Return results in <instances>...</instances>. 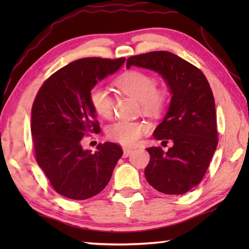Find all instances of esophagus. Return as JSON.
Instances as JSON below:
<instances>
[{
  "mask_svg": "<svg viewBox=\"0 0 249 249\" xmlns=\"http://www.w3.org/2000/svg\"><path fill=\"white\" fill-rule=\"evenodd\" d=\"M133 148H130V147H123V155L124 157H127L130 154L133 153Z\"/></svg>",
  "mask_w": 249,
  "mask_h": 249,
  "instance_id": "34e87169",
  "label": "esophagus"
}]
</instances>
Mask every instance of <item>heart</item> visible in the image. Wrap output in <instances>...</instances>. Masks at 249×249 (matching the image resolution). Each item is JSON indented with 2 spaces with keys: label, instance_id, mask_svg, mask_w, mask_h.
I'll use <instances>...</instances> for the list:
<instances>
[{
  "label": "heart",
  "instance_id": "obj_1",
  "mask_svg": "<svg viewBox=\"0 0 249 249\" xmlns=\"http://www.w3.org/2000/svg\"><path fill=\"white\" fill-rule=\"evenodd\" d=\"M116 87L132 98L140 101L142 111L150 115H158L166 107L167 94L157 89V82L151 75L141 71H129L116 79ZM90 103L98 115L104 119L112 116L114 101L109 92L102 87H94L90 91ZM148 126L142 122L120 121L108 126L107 137L125 146H132L141 140Z\"/></svg>",
  "mask_w": 249,
  "mask_h": 249
}]
</instances>
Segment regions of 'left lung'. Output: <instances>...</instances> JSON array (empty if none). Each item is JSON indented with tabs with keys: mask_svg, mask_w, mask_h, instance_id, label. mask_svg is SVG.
<instances>
[{
	"mask_svg": "<svg viewBox=\"0 0 249 249\" xmlns=\"http://www.w3.org/2000/svg\"><path fill=\"white\" fill-rule=\"evenodd\" d=\"M132 66L157 72L169 88L171 100L156 140H171L172 147L147 148L145 177L165 195H184L200 183L217 146L214 96L205 75L190 62L169 52H153L127 59Z\"/></svg>",
	"mask_w": 249,
	"mask_h": 249,
	"instance_id": "obj_1",
	"label": "left lung"
}]
</instances>
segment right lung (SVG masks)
Here are the masks:
<instances>
[{
    "mask_svg": "<svg viewBox=\"0 0 249 249\" xmlns=\"http://www.w3.org/2000/svg\"><path fill=\"white\" fill-rule=\"evenodd\" d=\"M125 58H82L70 62L46 80L34 101L32 135L36 160L59 195L86 200L107 187L123 155L115 142L83 149L82 138L100 133L90 91L115 73Z\"/></svg>",
    "mask_w": 249,
    "mask_h": 249,
    "instance_id": "add662e5",
    "label": "right lung"
}]
</instances>
